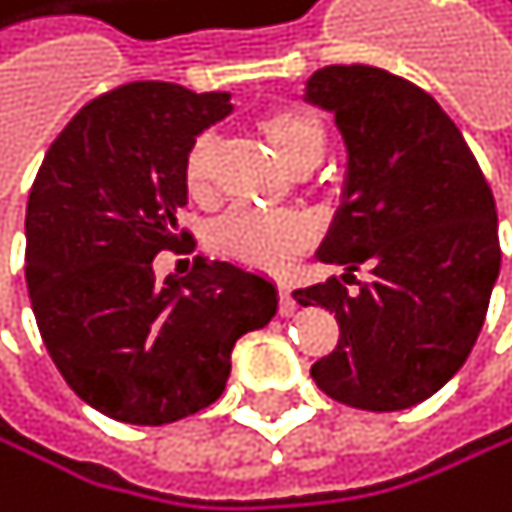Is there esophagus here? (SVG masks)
Segmentation results:
<instances>
[{"instance_id": "esophagus-1", "label": "esophagus", "mask_w": 512, "mask_h": 512, "mask_svg": "<svg viewBox=\"0 0 512 512\" xmlns=\"http://www.w3.org/2000/svg\"><path fill=\"white\" fill-rule=\"evenodd\" d=\"M292 311H295V299H292V292H289V286H280V314H283V318H289Z\"/></svg>"}]
</instances>
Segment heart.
Listing matches in <instances>:
<instances>
[{"label":"heart","instance_id":"heart-1","mask_svg":"<svg viewBox=\"0 0 512 512\" xmlns=\"http://www.w3.org/2000/svg\"><path fill=\"white\" fill-rule=\"evenodd\" d=\"M264 141L277 150V157L295 169H314L324 157V125L302 106H277L258 119ZM213 160L217 144L210 135L194 138L182 163V182L191 198H207L213 188ZM314 229L295 213H258V210H229L223 220L210 226L207 242L220 258L242 264L248 270L280 273L311 245Z\"/></svg>","mask_w":512,"mask_h":512}]
</instances>
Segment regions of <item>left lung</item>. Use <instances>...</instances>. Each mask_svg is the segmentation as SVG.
<instances>
[{"instance_id":"8db88e82","label":"left lung","mask_w":512,"mask_h":512,"mask_svg":"<svg viewBox=\"0 0 512 512\" xmlns=\"http://www.w3.org/2000/svg\"><path fill=\"white\" fill-rule=\"evenodd\" d=\"M305 100L333 112L346 144L340 207L318 248L371 283L295 289L340 324L311 365L330 400L368 412L418 406L463 368L500 273L497 207L472 150L431 94L371 65H327Z\"/></svg>"}]
</instances>
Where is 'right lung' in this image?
I'll use <instances>...</instances> for the list:
<instances>
[{
  "label": "right lung",
  "instance_id": "right-lung-1",
  "mask_svg": "<svg viewBox=\"0 0 512 512\" xmlns=\"http://www.w3.org/2000/svg\"><path fill=\"white\" fill-rule=\"evenodd\" d=\"M229 112V94L122 84L65 125L30 188L24 277L40 336L65 384L116 422L169 425L220 400L235 340L277 314V286L239 264L153 273L191 239L176 223L185 153Z\"/></svg>",
  "mask_w": 512,
  "mask_h": 512
}]
</instances>
